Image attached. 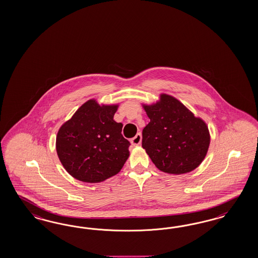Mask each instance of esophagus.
Here are the masks:
<instances>
[{"label":"esophagus","mask_w":258,"mask_h":258,"mask_svg":"<svg viewBox=\"0 0 258 258\" xmlns=\"http://www.w3.org/2000/svg\"><path fill=\"white\" fill-rule=\"evenodd\" d=\"M141 142H142V135H141V133H137V134L133 137V139L131 140V143H132V145H133V146H138V145H140Z\"/></svg>","instance_id":"obj_1"}]
</instances>
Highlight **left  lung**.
<instances>
[{
	"label": "left lung",
	"instance_id": "8db88e82",
	"mask_svg": "<svg viewBox=\"0 0 258 258\" xmlns=\"http://www.w3.org/2000/svg\"><path fill=\"white\" fill-rule=\"evenodd\" d=\"M150 119L143 130L142 147L161 171L183 174L202 164L210 144L206 124L179 100L161 94L160 101L144 105Z\"/></svg>",
	"mask_w": 258,
	"mask_h": 258
}]
</instances>
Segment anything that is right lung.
Masks as SVG:
<instances>
[{"label":"right lung","instance_id":"add662e5","mask_svg":"<svg viewBox=\"0 0 258 258\" xmlns=\"http://www.w3.org/2000/svg\"><path fill=\"white\" fill-rule=\"evenodd\" d=\"M117 105L84 103L59 128L55 148L61 164L75 179L100 182L120 171L130 156L131 143L122 123L113 120Z\"/></svg>","mask_w":258,"mask_h":258}]
</instances>
